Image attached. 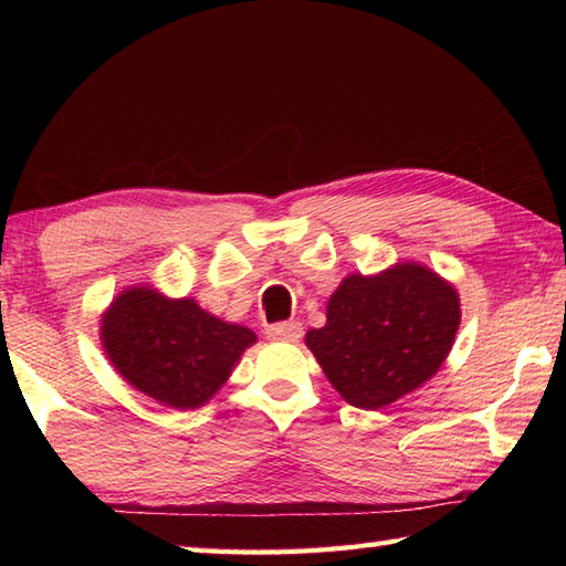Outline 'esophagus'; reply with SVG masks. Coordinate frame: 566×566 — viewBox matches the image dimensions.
<instances>
[{
	"instance_id": "esophagus-1",
	"label": "esophagus",
	"mask_w": 566,
	"mask_h": 566,
	"mask_svg": "<svg viewBox=\"0 0 566 566\" xmlns=\"http://www.w3.org/2000/svg\"><path fill=\"white\" fill-rule=\"evenodd\" d=\"M268 335L272 340H286V343H296L302 338V326H298L296 321H280V323H272L268 328Z\"/></svg>"
}]
</instances>
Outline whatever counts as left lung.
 I'll return each mask as SVG.
<instances>
[{"label":"left lung","mask_w":566,"mask_h":566,"mask_svg":"<svg viewBox=\"0 0 566 566\" xmlns=\"http://www.w3.org/2000/svg\"><path fill=\"white\" fill-rule=\"evenodd\" d=\"M326 318L306 333L308 350L347 403L375 411L440 369L460 326V298L436 272L406 262L347 276Z\"/></svg>","instance_id":"8db88e82"}]
</instances>
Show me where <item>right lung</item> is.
<instances>
[{"mask_svg": "<svg viewBox=\"0 0 566 566\" xmlns=\"http://www.w3.org/2000/svg\"><path fill=\"white\" fill-rule=\"evenodd\" d=\"M102 343L128 384L163 406L197 408L221 389L255 333L223 323L191 298L134 286L104 314Z\"/></svg>", "mask_w": 566, "mask_h": 566, "instance_id": "obj_1", "label": "right lung"}]
</instances>
